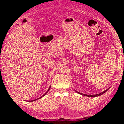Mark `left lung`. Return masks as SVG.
<instances>
[{
  "instance_id": "left-lung-1",
  "label": "left lung",
  "mask_w": 124,
  "mask_h": 124,
  "mask_svg": "<svg viewBox=\"0 0 124 124\" xmlns=\"http://www.w3.org/2000/svg\"><path fill=\"white\" fill-rule=\"evenodd\" d=\"M106 89V91H103L102 93H99V94H93V95H87V94H81V93H78V92H77L78 93H79V94H82V95H83V96H87V97H97V96H101V95H102V94H104V93H106V91H107V90H108V89Z\"/></svg>"
}]
</instances>
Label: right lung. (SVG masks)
Listing matches in <instances>:
<instances>
[{
	"label": "right lung",
	"instance_id": "add662e5",
	"mask_svg": "<svg viewBox=\"0 0 124 124\" xmlns=\"http://www.w3.org/2000/svg\"><path fill=\"white\" fill-rule=\"evenodd\" d=\"M50 87H49V89H48V91H46V93H45L43 95V96H41V97H39V98H38V99H35V100H32V101H28V102H33V101H35L37 100V99H41V97H43V96H45V95H46V94L47 93H48V91H49V90H50Z\"/></svg>",
	"mask_w": 124,
	"mask_h": 124
}]
</instances>
